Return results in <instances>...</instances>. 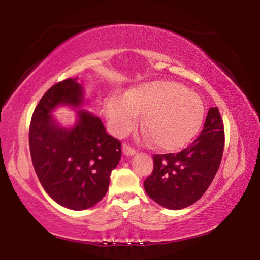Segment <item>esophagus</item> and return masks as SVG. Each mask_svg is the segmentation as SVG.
Instances as JSON below:
<instances>
[{
	"label": "esophagus",
	"instance_id": "1",
	"mask_svg": "<svg viewBox=\"0 0 260 260\" xmlns=\"http://www.w3.org/2000/svg\"><path fill=\"white\" fill-rule=\"evenodd\" d=\"M122 152H124L126 156H132V155H134L136 151H135L134 148H132L129 146V144L124 143V144H122Z\"/></svg>",
	"mask_w": 260,
	"mask_h": 260
}]
</instances>
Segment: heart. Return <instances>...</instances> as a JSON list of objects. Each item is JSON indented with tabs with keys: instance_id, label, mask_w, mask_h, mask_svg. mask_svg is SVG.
I'll return each mask as SVG.
<instances>
[{
	"instance_id": "obj_1",
	"label": "heart",
	"mask_w": 260,
	"mask_h": 260,
	"mask_svg": "<svg viewBox=\"0 0 260 260\" xmlns=\"http://www.w3.org/2000/svg\"><path fill=\"white\" fill-rule=\"evenodd\" d=\"M104 112L110 129L125 135L144 113L143 128L161 150L177 151L190 142L204 120L205 108L199 95L174 81H151L136 86L126 98L109 96Z\"/></svg>"
}]
</instances>
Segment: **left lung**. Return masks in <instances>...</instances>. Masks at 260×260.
I'll list each match as a JSON object with an SVG mask.
<instances>
[{
    "label": "left lung",
    "mask_w": 260,
    "mask_h": 260,
    "mask_svg": "<svg viewBox=\"0 0 260 260\" xmlns=\"http://www.w3.org/2000/svg\"><path fill=\"white\" fill-rule=\"evenodd\" d=\"M225 127L217 107L211 108L197 139L178 153L153 155V170L144 180L150 199L164 208L180 210L208 190L221 162Z\"/></svg>",
    "instance_id": "8db88e82"
}]
</instances>
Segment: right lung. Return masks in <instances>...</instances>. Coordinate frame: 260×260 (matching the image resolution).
Returning <instances> with one entry per match:
<instances>
[{
	"label": "right lung",
	"mask_w": 260,
	"mask_h": 260,
	"mask_svg": "<svg viewBox=\"0 0 260 260\" xmlns=\"http://www.w3.org/2000/svg\"><path fill=\"white\" fill-rule=\"evenodd\" d=\"M76 79H65L46 91L34 109L28 139L35 173L46 192L59 205L80 211L105 196L110 175L121 158V142L85 110L78 111L72 129L56 125L50 114L54 108H78L82 102V88Z\"/></svg>",
	"instance_id": "1"
}]
</instances>
